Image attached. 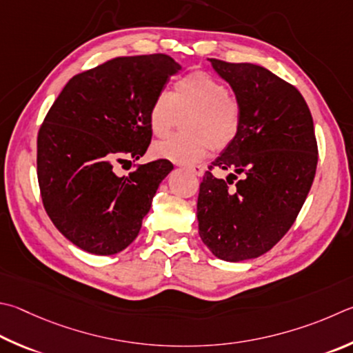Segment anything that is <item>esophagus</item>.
Listing matches in <instances>:
<instances>
[{"mask_svg": "<svg viewBox=\"0 0 353 353\" xmlns=\"http://www.w3.org/2000/svg\"><path fill=\"white\" fill-rule=\"evenodd\" d=\"M191 172H193L194 176H197V177H202L203 176V166H201V165H196V166H190L188 168Z\"/></svg>", "mask_w": 353, "mask_h": 353, "instance_id": "obj_1", "label": "esophagus"}]
</instances>
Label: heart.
<instances>
[{"instance_id": "b5f03b06", "label": "heart", "mask_w": 353, "mask_h": 353, "mask_svg": "<svg viewBox=\"0 0 353 353\" xmlns=\"http://www.w3.org/2000/svg\"><path fill=\"white\" fill-rule=\"evenodd\" d=\"M187 134L174 136L154 146L156 157L181 165H193L207 157L211 146L221 150L236 137L241 126L238 101L228 95L221 80L207 72H190L174 83V91H160L150 106V128L156 137H166L179 115Z\"/></svg>"}]
</instances>
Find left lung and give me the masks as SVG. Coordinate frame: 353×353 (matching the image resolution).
Instances as JSON below:
<instances>
[{
	"mask_svg": "<svg viewBox=\"0 0 353 353\" xmlns=\"http://www.w3.org/2000/svg\"><path fill=\"white\" fill-rule=\"evenodd\" d=\"M233 89L241 126L205 172L197 199L201 239L228 262L267 253L293 225L315 177L318 146L309 106L294 86L252 63L208 59ZM236 174L243 179L228 187Z\"/></svg>",
	"mask_w": 353,
	"mask_h": 353,
	"instance_id": "left-lung-1",
	"label": "left lung"
}]
</instances>
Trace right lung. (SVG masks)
Here are the masks:
<instances>
[{
	"mask_svg": "<svg viewBox=\"0 0 353 353\" xmlns=\"http://www.w3.org/2000/svg\"><path fill=\"white\" fill-rule=\"evenodd\" d=\"M182 66L165 54L119 57L72 77L38 132L43 205L59 232L92 254H115L137 238L168 160L117 176L139 160L152 131L150 106Z\"/></svg>",
	"mask_w": 353,
	"mask_h": 353,
	"instance_id": "1",
	"label": "right lung"
}]
</instances>
